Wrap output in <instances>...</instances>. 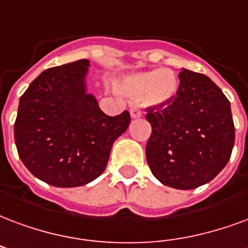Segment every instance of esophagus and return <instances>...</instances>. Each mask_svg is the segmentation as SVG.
<instances>
[{
    "instance_id": "1",
    "label": "esophagus",
    "mask_w": 248,
    "mask_h": 248,
    "mask_svg": "<svg viewBox=\"0 0 248 248\" xmlns=\"http://www.w3.org/2000/svg\"><path fill=\"white\" fill-rule=\"evenodd\" d=\"M130 115H131V118H139V117H142V111L138 109V108H131L130 109Z\"/></svg>"
}]
</instances>
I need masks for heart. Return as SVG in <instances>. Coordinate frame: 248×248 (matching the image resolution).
<instances>
[{
    "label": "heart",
    "mask_w": 248,
    "mask_h": 248,
    "mask_svg": "<svg viewBox=\"0 0 248 248\" xmlns=\"http://www.w3.org/2000/svg\"><path fill=\"white\" fill-rule=\"evenodd\" d=\"M119 88L134 98L144 97L148 106H161L176 98L179 78L170 69L155 68L124 76L119 81Z\"/></svg>",
    "instance_id": "obj_1"
}]
</instances>
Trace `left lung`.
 <instances>
[{"label":"left lung","mask_w":248,"mask_h":248,"mask_svg":"<svg viewBox=\"0 0 248 248\" xmlns=\"http://www.w3.org/2000/svg\"><path fill=\"white\" fill-rule=\"evenodd\" d=\"M177 96L147 109L152 133L146 159L152 175L175 189L212 181L232 156L235 127L230 102L202 73L183 69Z\"/></svg>","instance_id":"8db88e82"}]
</instances>
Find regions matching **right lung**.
Returning a JSON list of instances; mask_svg holds the SVG:
<instances>
[{
    "mask_svg": "<svg viewBox=\"0 0 248 248\" xmlns=\"http://www.w3.org/2000/svg\"><path fill=\"white\" fill-rule=\"evenodd\" d=\"M89 60L49 68L19 98L14 139L32 175L59 188L91 183L105 170L130 114L109 117L87 92Z\"/></svg>",
    "mask_w": 248,
    "mask_h": 248,
    "instance_id": "add662e5",
    "label": "right lung"
}]
</instances>
